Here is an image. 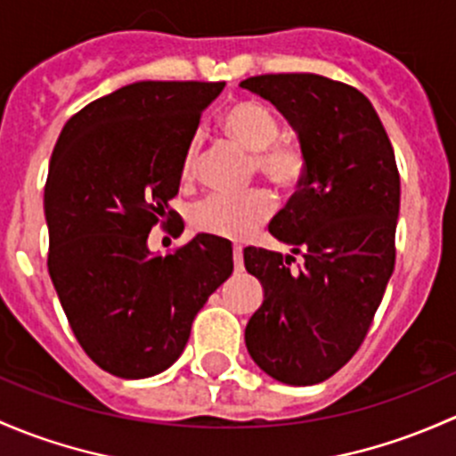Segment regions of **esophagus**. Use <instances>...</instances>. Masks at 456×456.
<instances>
[{"instance_id":"34e87169","label":"esophagus","mask_w":456,"mask_h":456,"mask_svg":"<svg viewBox=\"0 0 456 456\" xmlns=\"http://www.w3.org/2000/svg\"><path fill=\"white\" fill-rule=\"evenodd\" d=\"M232 259H234V270L241 272L243 270V252H241V248H239V246H234Z\"/></svg>"}]
</instances>
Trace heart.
<instances>
[{
  "instance_id": "b5f03b06",
  "label": "heart",
  "mask_w": 456,
  "mask_h": 456,
  "mask_svg": "<svg viewBox=\"0 0 456 456\" xmlns=\"http://www.w3.org/2000/svg\"><path fill=\"white\" fill-rule=\"evenodd\" d=\"M222 129L228 138L255 153V168L279 189H294L305 173V151L297 142L279 140L281 123L274 111L256 101H237L224 110ZM200 159V140L193 138L182 158V180L195 175ZM274 201L265 191H250L243 195L215 193L204 197L191 210V224L210 237L241 241L255 234L270 219Z\"/></svg>"
}]
</instances>
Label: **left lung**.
<instances>
[{
  "label": "left lung",
  "mask_w": 456,
  "mask_h": 456,
  "mask_svg": "<svg viewBox=\"0 0 456 456\" xmlns=\"http://www.w3.org/2000/svg\"><path fill=\"white\" fill-rule=\"evenodd\" d=\"M239 86L288 118L307 158L298 191L270 224L303 263L243 250L246 270L263 285L246 346L270 378L309 387L354 358L395 267V153L355 87L318 74H261Z\"/></svg>",
  "instance_id": "1"
}]
</instances>
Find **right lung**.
<instances>
[{"mask_svg": "<svg viewBox=\"0 0 456 456\" xmlns=\"http://www.w3.org/2000/svg\"><path fill=\"white\" fill-rule=\"evenodd\" d=\"M226 83L140 81L74 114L50 158L48 272L83 351L125 379L162 373L197 312L232 274V248L197 234L153 255L151 228L177 222L182 158ZM184 226H177V232Z\"/></svg>", "mask_w": 456, "mask_h": 456, "instance_id": "1", "label": "right lung"}]
</instances>
